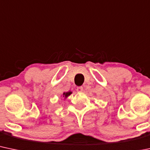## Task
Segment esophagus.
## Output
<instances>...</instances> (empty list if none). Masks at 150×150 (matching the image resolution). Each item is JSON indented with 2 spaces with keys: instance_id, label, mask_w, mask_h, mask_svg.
I'll list each match as a JSON object with an SVG mask.
<instances>
[{
  "instance_id": "obj_1",
  "label": "esophagus",
  "mask_w": 150,
  "mask_h": 150,
  "mask_svg": "<svg viewBox=\"0 0 150 150\" xmlns=\"http://www.w3.org/2000/svg\"><path fill=\"white\" fill-rule=\"evenodd\" d=\"M83 90V87H78V88H77V91L78 92V93H80V92H82Z\"/></svg>"
}]
</instances>
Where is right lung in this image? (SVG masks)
<instances>
[{"label": "right lung", "mask_w": 150, "mask_h": 150, "mask_svg": "<svg viewBox=\"0 0 150 150\" xmlns=\"http://www.w3.org/2000/svg\"><path fill=\"white\" fill-rule=\"evenodd\" d=\"M71 93H72V92H67V93H63V97L65 98H66L69 96V95H71Z\"/></svg>", "instance_id": "add662e5"}]
</instances>
